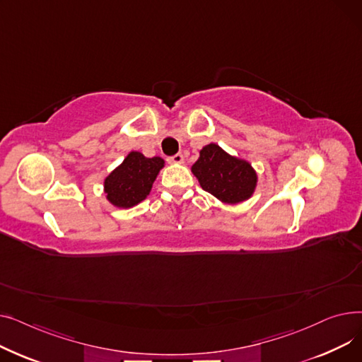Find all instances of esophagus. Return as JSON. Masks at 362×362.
<instances>
[{"label":"esophagus","mask_w":362,"mask_h":362,"mask_svg":"<svg viewBox=\"0 0 362 362\" xmlns=\"http://www.w3.org/2000/svg\"><path fill=\"white\" fill-rule=\"evenodd\" d=\"M168 163H175V164H182L183 163V156L182 154H175L173 157L167 158Z\"/></svg>","instance_id":"34e87169"}]
</instances>
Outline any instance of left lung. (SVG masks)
<instances>
[{
	"instance_id": "obj_1",
	"label": "left lung",
	"mask_w": 362,
	"mask_h": 362,
	"mask_svg": "<svg viewBox=\"0 0 362 362\" xmlns=\"http://www.w3.org/2000/svg\"><path fill=\"white\" fill-rule=\"evenodd\" d=\"M192 173L204 191L227 204L248 199L257 186V173L251 164L229 156L216 144L201 149Z\"/></svg>"
}]
</instances>
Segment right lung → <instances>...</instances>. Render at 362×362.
Here are the masks:
<instances>
[{"mask_svg":"<svg viewBox=\"0 0 362 362\" xmlns=\"http://www.w3.org/2000/svg\"><path fill=\"white\" fill-rule=\"evenodd\" d=\"M164 160L146 158L141 152L132 151L124 161L110 173L104 182L107 199L116 206L129 208L144 201L154 183Z\"/></svg>","mask_w":362,"mask_h":362,"instance_id":"obj_1","label":"right lung"}]
</instances>
